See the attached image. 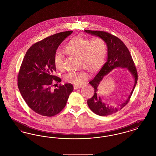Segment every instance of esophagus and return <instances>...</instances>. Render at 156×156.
I'll return each instance as SVG.
<instances>
[{
  "instance_id": "34e87169",
  "label": "esophagus",
  "mask_w": 156,
  "mask_h": 156,
  "mask_svg": "<svg viewBox=\"0 0 156 156\" xmlns=\"http://www.w3.org/2000/svg\"><path fill=\"white\" fill-rule=\"evenodd\" d=\"M81 87V85H74V89H79V88H80Z\"/></svg>"
}]
</instances>
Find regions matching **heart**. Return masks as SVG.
<instances>
[{"instance_id": "1", "label": "heart", "mask_w": 156, "mask_h": 156, "mask_svg": "<svg viewBox=\"0 0 156 156\" xmlns=\"http://www.w3.org/2000/svg\"><path fill=\"white\" fill-rule=\"evenodd\" d=\"M64 51L69 56L76 57L79 68L97 72L102 67L107 54V45L103 38L77 37L68 41L64 46ZM54 64L57 69H64V57L62 53L57 51L54 55ZM88 77L84 71L69 72L64 75L65 81L75 85L81 84Z\"/></svg>"}]
</instances>
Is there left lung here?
<instances>
[{
  "label": "left lung",
  "instance_id": "obj_1",
  "mask_svg": "<svg viewBox=\"0 0 156 156\" xmlns=\"http://www.w3.org/2000/svg\"><path fill=\"white\" fill-rule=\"evenodd\" d=\"M87 33L103 38L108 47V58L95 77L89 83L94 89L93 97L88 99L87 104L90 109L98 115L104 116L112 115L125 107L130 101L137 82V72L130 53L123 42L118 37L108 32L98 30H85ZM126 67L133 75L135 80L134 88L126 101L116 107L106 104L98 95L97 87L104 76L115 67Z\"/></svg>",
  "mask_w": 156,
  "mask_h": 156
}]
</instances>
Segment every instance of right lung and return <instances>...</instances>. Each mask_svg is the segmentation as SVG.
Returning a JSON list of instances; mask_svg holds the SVG:
<instances>
[{
  "instance_id": "obj_1",
  "label": "right lung",
  "mask_w": 156,
  "mask_h": 156,
  "mask_svg": "<svg viewBox=\"0 0 156 156\" xmlns=\"http://www.w3.org/2000/svg\"><path fill=\"white\" fill-rule=\"evenodd\" d=\"M72 33H58L34 44L27 51L20 68L17 76L20 92L29 108L42 116L51 117L59 113L74 90L71 83L59 84L57 88H51L53 82L61 80L53 75L56 71L54 53Z\"/></svg>"
}]
</instances>
